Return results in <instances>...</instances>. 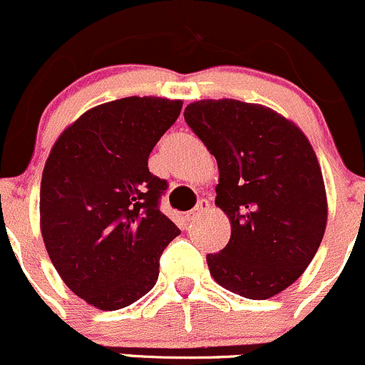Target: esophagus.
I'll use <instances>...</instances> for the list:
<instances>
[{
    "instance_id": "1",
    "label": "esophagus",
    "mask_w": 365,
    "mask_h": 365,
    "mask_svg": "<svg viewBox=\"0 0 365 365\" xmlns=\"http://www.w3.org/2000/svg\"><path fill=\"white\" fill-rule=\"evenodd\" d=\"M208 208H210V202L206 201V199H201V201H199L197 205H195V208L192 210V212H189V215H187V217H189L190 220H194V218L201 217L202 213L208 212Z\"/></svg>"
}]
</instances>
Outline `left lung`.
Here are the masks:
<instances>
[{"label": "left lung", "mask_w": 365, "mask_h": 365, "mask_svg": "<svg viewBox=\"0 0 365 365\" xmlns=\"http://www.w3.org/2000/svg\"><path fill=\"white\" fill-rule=\"evenodd\" d=\"M185 122L218 164L215 205L231 220L224 250L208 253L218 285L269 299L304 273L322 243L327 197L304 133L262 105L202 99Z\"/></svg>", "instance_id": "obj_1"}]
</instances>
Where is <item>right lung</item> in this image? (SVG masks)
<instances>
[{
	"label": "right lung",
	"instance_id": "add662e5",
	"mask_svg": "<svg viewBox=\"0 0 365 365\" xmlns=\"http://www.w3.org/2000/svg\"><path fill=\"white\" fill-rule=\"evenodd\" d=\"M182 105L131 96L96 106L61 134L45 163V248L71 292L98 309L150 292L160 255L180 234L159 210L168 182L148 171V155Z\"/></svg>",
	"mask_w": 365,
	"mask_h": 365
}]
</instances>
